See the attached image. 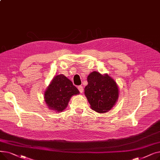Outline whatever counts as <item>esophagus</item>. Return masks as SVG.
<instances>
[{"instance_id":"34e87169","label":"esophagus","mask_w":160,"mask_h":160,"mask_svg":"<svg viewBox=\"0 0 160 160\" xmlns=\"http://www.w3.org/2000/svg\"><path fill=\"white\" fill-rule=\"evenodd\" d=\"M78 90H79V91L80 92V93H82V92H83V87H82V86H78Z\"/></svg>"}]
</instances>
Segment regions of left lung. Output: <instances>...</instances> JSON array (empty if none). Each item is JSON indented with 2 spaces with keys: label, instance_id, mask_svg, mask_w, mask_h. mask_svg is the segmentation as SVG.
<instances>
[{
  "label": "left lung",
  "instance_id": "obj_1",
  "mask_svg": "<svg viewBox=\"0 0 160 160\" xmlns=\"http://www.w3.org/2000/svg\"><path fill=\"white\" fill-rule=\"evenodd\" d=\"M85 95L92 110L104 113L111 110L118 99L119 89L115 82L108 75L94 71L88 77Z\"/></svg>",
  "mask_w": 160,
  "mask_h": 160
}]
</instances>
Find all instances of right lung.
Instances as JSON below:
<instances>
[{"mask_svg": "<svg viewBox=\"0 0 160 160\" xmlns=\"http://www.w3.org/2000/svg\"><path fill=\"white\" fill-rule=\"evenodd\" d=\"M79 93L78 89L71 80L60 74L54 77L50 83L45 93V99L50 109L60 112L65 109L71 97Z\"/></svg>", "mask_w": 160, "mask_h": 160, "instance_id": "1", "label": "right lung"}]
</instances>
